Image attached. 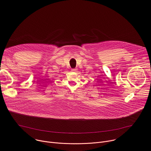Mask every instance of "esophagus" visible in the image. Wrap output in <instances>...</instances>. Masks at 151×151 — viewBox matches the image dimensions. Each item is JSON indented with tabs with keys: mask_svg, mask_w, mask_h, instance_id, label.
Here are the masks:
<instances>
[{
	"mask_svg": "<svg viewBox=\"0 0 151 151\" xmlns=\"http://www.w3.org/2000/svg\"><path fill=\"white\" fill-rule=\"evenodd\" d=\"M72 70L73 72H75V71L76 70V69H72Z\"/></svg>",
	"mask_w": 151,
	"mask_h": 151,
	"instance_id": "34e87169",
	"label": "esophagus"
}]
</instances>
